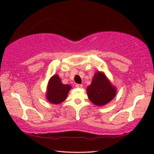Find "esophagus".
<instances>
[{"label": "esophagus", "instance_id": "obj_1", "mask_svg": "<svg viewBox=\"0 0 154 154\" xmlns=\"http://www.w3.org/2000/svg\"><path fill=\"white\" fill-rule=\"evenodd\" d=\"M75 87H76L77 88H82V87H83V85H81V84H77L76 85H75Z\"/></svg>", "mask_w": 154, "mask_h": 154}]
</instances>
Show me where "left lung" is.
I'll return each instance as SVG.
<instances>
[{"instance_id":"1","label":"left lung","mask_w":154,"mask_h":154,"mask_svg":"<svg viewBox=\"0 0 154 154\" xmlns=\"http://www.w3.org/2000/svg\"><path fill=\"white\" fill-rule=\"evenodd\" d=\"M116 88L110 83L103 72L94 73L92 82L87 88L89 100L97 106L106 105L115 97Z\"/></svg>"}]
</instances>
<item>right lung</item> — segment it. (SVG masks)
<instances>
[{
    "label": "right lung",
    "instance_id": "obj_1",
    "mask_svg": "<svg viewBox=\"0 0 154 154\" xmlns=\"http://www.w3.org/2000/svg\"><path fill=\"white\" fill-rule=\"evenodd\" d=\"M71 89L69 85H64L57 75H54L48 81L45 98L52 104H60L66 99Z\"/></svg>",
    "mask_w": 154,
    "mask_h": 154
}]
</instances>
